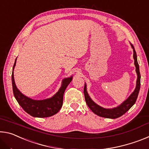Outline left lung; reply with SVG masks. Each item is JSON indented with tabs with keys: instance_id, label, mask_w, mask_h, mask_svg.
Masks as SVG:
<instances>
[{
	"instance_id": "obj_1",
	"label": "left lung",
	"mask_w": 149,
	"mask_h": 149,
	"mask_svg": "<svg viewBox=\"0 0 149 149\" xmlns=\"http://www.w3.org/2000/svg\"><path fill=\"white\" fill-rule=\"evenodd\" d=\"M131 46H132L133 50V59H134V64L135 66V71L137 75V81H136V87L135 90L130 95V97L125 101H123L122 104L118 106L117 107L113 108H104L100 107V106L96 104L91 99L87 91V85L86 84H85L84 93L85 95V102H86L89 108L92 110V112L100 117L115 119V118L122 116V115L124 114L127 111L129 110L132 107V106L135 104L136 100H137L141 86V75L139 72V64L137 62V54H136L134 47L132 44H131Z\"/></svg>"
}]
</instances>
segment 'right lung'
I'll list each match as a JSON object with an SVG mask.
<instances>
[{
    "label": "right lung",
    "mask_w": 149,
    "mask_h": 149,
    "mask_svg": "<svg viewBox=\"0 0 149 149\" xmlns=\"http://www.w3.org/2000/svg\"><path fill=\"white\" fill-rule=\"evenodd\" d=\"M17 58L12 69V89L15 98L17 102L26 112L31 116L36 118H47L52 116L61 108L63 104V96L65 89L72 81L73 76L64 78L62 81L61 87L58 92L52 97L43 100H34L26 97L19 91L15 84L14 77V70L16 66Z\"/></svg>",
    "instance_id": "1"
}]
</instances>
